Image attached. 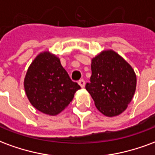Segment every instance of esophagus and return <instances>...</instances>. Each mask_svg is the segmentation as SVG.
Segmentation results:
<instances>
[{
  "mask_svg": "<svg viewBox=\"0 0 155 155\" xmlns=\"http://www.w3.org/2000/svg\"><path fill=\"white\" fill-rule=\"evenodd\" d=\"M78 84L81 85V87H84V85H85V82H84V80H80L79 82H78Z\"/></svg>",
  "mask_w": 155,
  "mask_h": 155,
  "instance_id": "esophagus-1",
  "label": "esophagus"
}]
</instances>
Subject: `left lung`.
I'll list each match as a JSON object with an SVG mask.
<instances>
[{"instance_id": "8db88e82", "label": "left lung", "mask_w": 155, "mask_h": 155, "mask_svg": "<svg viewBox=\"0 0 155 155\" xmlns=\"http://www.w3.org/2000/svg\"><path fill=\"white\" fill-rule=\"evenodd\" d=\"M91 82L86 91L98 110L105 116L125 110L136 90V74L125 60L112 50L103 51L91 61Z\"/></svg>"}]
</instances>
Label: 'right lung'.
<instances>
[{
  "label": "right lung",
  "mask_w": 155,
  "mask_h": 155,
  "mask_svg": "<svg viewBox=\"0 0 155 155\" xmlns=\"http://www.w3.org/2000/svg\"><path fill=\"white\" fill-rule=\"evenodd\" d=\"M24 87L31 104L49 115L61 113L81 89L71 81L60 59L49 51L40 53L32 61L25 74Z\"/></svg>",
  "instance_id": "right-lung-1"
}]
</instances>
